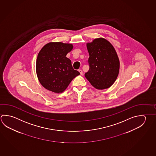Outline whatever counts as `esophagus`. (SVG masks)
Instances as JSON below:
<instances>
[{
	"mask_svg": "<svg viewBox=\"0 0 156 156\" xmlns=\"http://www.w3.org/2000/svg\"><path fill=\"white\" fill-rule=\"evenodd\" d=\"M78 71L79 72V73H80V75H82V74H83V71H82V70H81V69H79V70H78Z\"/></svg>",
	"mask_w": 156,
	"mask_h": 156,
	"instance_id": "esophagus-1",
	"label": "esophagus"
}]
</instances>
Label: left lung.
Masks as SVG:
<instances>
[{"instance_id": "8db88e82", "label": "left lung", "mask_w": 156, "mask_h": 156, "mask_svg": "<svg viewBox=\"0 0 156 156\" xmlns=\"http://www.w3.org/2000/svg\"><path fill=\"white\" fill-rule=\"evenodd\" d=\"M89 69L85 77L97 89L110 87L117 79L119 60L112 44L105 39H95L87 44Z\"/></svg>"}]
</instances>
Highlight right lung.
Masks as SVG:
<instances>
[{
    "mask_svg": "<svg viewBox=\"0 0 156 156\" xmlns=\"http://www.w3.org/2000/svg\"><path fill=\"white\" fill-rule=\"evenodd\" d=\"M72 49L71 44L49 43L39 52L36 72L39 81L45 89L54 93H62L73 79L80 74L66 57Z\"/></svg>",
    "mask_w": 156,
    "mask_h": 156,
    "instance_id": "right-lung-1",
    "label": "right lung"
}]
</instances>
